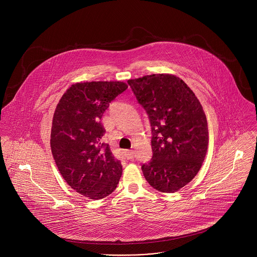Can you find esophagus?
<instances>
[{
    "instance_id": "34e87169",
    "label": "esophagus",
    "mask_w": 257,
    "mask_h": 257,
    "mask_svg": "<svg viewBox=\"0 0 257 257\" xmlns=\"http://www.w3.org/2000/svg\"><path fill=\"white\" fill-rule=\"evenodd\" d=\"M124 155L127 160H132L134 158V152L133 151H125Z\"/></svg>"
}]
</instances>
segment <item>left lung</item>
Masks as SVG:
<instances>
[{"label": "left lung", "mask_w": 257, "mask_h": 257, "mask_svg": "<svg viewBox=\"0 0 257 257\" xmlns=\"http://www.w3.org/2000/svg\"><path fill=\"white\" fill-rule=\"evenodd\" d=\"M152 127L153 158L141 170L150 185L173 193L196 176L208 145L202 105L188 85L171 74L128 80Z\"/></svg>", "instance_id": "obj_1"}]
</instances>
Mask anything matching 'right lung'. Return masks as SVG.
Wrapping results in <instances>:
<instances>
[{
    "mask_svg": "<svg viewBox=\"0 0 257 257\" xmlns=\"http://www.w3.org/2000/svg\"><path fill=\"white\" fill-rule=\"evenodd\" d=\"M128 88L121 81H92L71 85L53 118L51 149L68 185L85 197L101 199L117 187L121 162L102 142L100 119L109 102Z\"/></svg>",
    "mask_w": 257,
    "mask_h": 257,
    "instance_id": "1",
    "label": "right lung"
}]
</instances>
